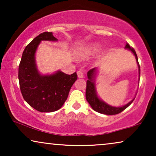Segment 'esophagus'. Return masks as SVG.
Masks as SVG:
<instances>
[{
  "instance_id": "esophagus-1",
  "label": "esophagus",
  "mask_w": 156,
  "mask_h": 156,
  "mask_svg": "<svg viewBox=\"0 0 156 156\" xmlns=\"http://www.w3.org/2000/svg\"><path fill=\"white\" fill-rule=\"evenodd\" d=\"M77 76L79 78L84 77V73H83V72L82 71V70H79V71H77Z\"/></svg>"
}]
</instances>
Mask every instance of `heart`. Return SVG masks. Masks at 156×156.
<instances>
[{
	"label": "heart",
	"instance_id": "1",
	"mask_svg": "<svg viewBox=\"0 0 156 156\" xmlns=\"http://www.w3.org/2000/svg\"><path fill=\"white\" fill-rule=\"evenodd\" d=\"M98 50H99V47L96 45V44H93V45L89 46L85 49H83L80 52V56L82 58H84V57H89L90 55L95 54Z\"/></svg>",
	"mask_w": 156,
	"mask_h": 156
}]
</instances>
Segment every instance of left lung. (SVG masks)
Instances as JSON below:
<instances>
[{
    "mask_svg": "<svg viewBox=\"0 0 156 156\" xmlns=\"http://www.w3.org/2000/svg\"><path fill=\"white\" fill-rule=\"evenodd\" d=\"M126 48L129 49L135 55L136 62L138 63V68H139V74H140V65L138 61V57L136 55V51L133 48H131L129 44H126L125 47ZM96 72H97V68H93L91 69L89 71L87 72V76H88V80L87 81V88H86V99L87 101L89 102L90 104L91 108L96 112L100 113V114H103L106 115H115L118 114L119 113L122 112L123 110H125L128 106L131 105V104L133 101V100H131L129 103L126 104L125 106H121V107H114V106H112L108 105L105 102H104L101 100H100L98 98L97 93H96V89H95V84L94 81V76L96 75Z\"/></svg>",
    "mask_w": 156,
    "mask_h": 156,
    "instance_id": "8db88e82",
    "label": "left lung"
}]
</instances>
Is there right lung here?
Returning a JSON list of instances; mask_svg holds the SVG:
<instances>
[{
	"instance_id": "add662e5",
	"label": "right lung",
	"mask_w": 156,
	"mask_h": 156,
	"mask_svg": "<svg viewBox=\"0 0 156 156\" xmlns=\"http://www.w3.org/2000/svg\"><path fill=\"white\" fill-rule=\"evenodd\" d=\"M42 40H57L52 33L44 32L27 44L19 65V84L23 99L30 106L40 112H52L59 109L67 100L77 74L74 72L69 75L60 71L51 75L40 74L35 54Z\"/></svg>"
}]
</instances>
